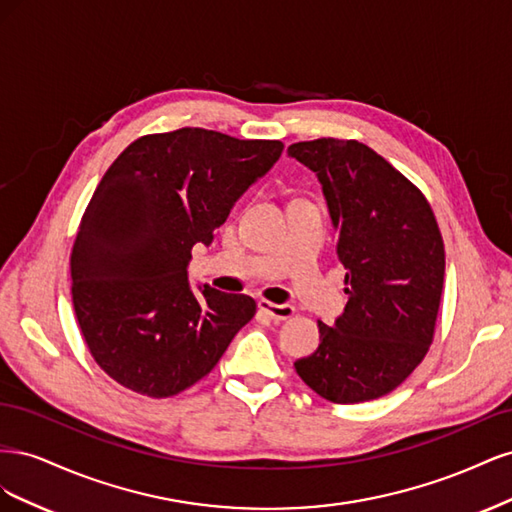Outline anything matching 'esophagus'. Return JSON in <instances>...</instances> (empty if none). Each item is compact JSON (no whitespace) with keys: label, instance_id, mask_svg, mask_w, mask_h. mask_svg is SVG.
Returning a JSON list of instances; mask_svg holds the SVG:
<instances>
[{"label":"esophagus","instance_id":"obj_1","mask_svg":"<svg viewBox=\"0 0 512 512\" xmlns=\"http://www.w3.org/2000/svg\"><path fill=\"white\" fill-rule=\"evenodd\" d=\"M258 309H260V312H265L271 320H288L294 314V307L288 305V303L277 305V303H271V301H258Z\"/></svg>","mask_w":512,"mask_h":512}]
</instances>
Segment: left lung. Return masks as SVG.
<instances>
[{"label":"left lung","instance_id":"8db88e82","mask_svg":"<svg viewBox=\"0 0 512 512\" xmlns=\"http://www.w3.org/2000/svg\"><path fill=\"white\" fill-rule=\"evenodd\" d=\"M314 170L346 267L348 303L320 327V346L294 369L333 404L378 399L423 361L444 286V243L421 190L359 141L294 143Z\"/></svg>","mask_w":512,"mask_h":512}]
</instances>
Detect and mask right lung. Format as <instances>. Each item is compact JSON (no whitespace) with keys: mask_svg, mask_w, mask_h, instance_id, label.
I'll use <instances>...</instances> for the list:
<instances>
[{"mask_svg":"<svg viewBox=\"0 0 512 512\" xmlns=\"http://www.w3.org/2000/svg\"><path fill=\"white\" fill-rule=\"evenodd\" d=\"M282 151L181 128L138 138L106 170L72 247V303L91 356L121 386L147 397L190 389L254 318L247 294L194 290L188 265Z\"/></svg>","mask_w":512,"mask_h":512,"instance_id":"right-lung-1","label":"right lung"}]
</instances>
